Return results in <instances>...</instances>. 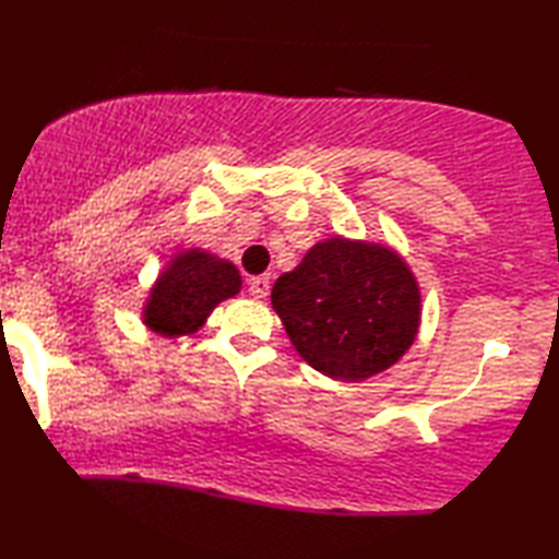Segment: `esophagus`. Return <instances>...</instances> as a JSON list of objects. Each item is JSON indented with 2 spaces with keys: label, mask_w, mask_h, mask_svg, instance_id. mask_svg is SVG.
I'll list each match as a JSON object with an SVG mask.
<instances>
[{
  "label": "esophagus",
  "mask_w": 559,
  "mask_h": 559,
  "mask_svg": "<svg viewBox=\"0 0 559 559\" xmlns=\"http://www.w3.org/2000/svg\"><path fill=\"white\" fill-rule=\"evenodd\" d=\"M250 295L258 297V299H264L270 295V277L267 274H260V277H250Z\"/></svg>",
  "instance_id": "obj_1"
}]
</instances>
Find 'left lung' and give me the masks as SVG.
I'll return each mask as SVG.
<instances>
[{"mask_svg": "<svg viewBox=\"0 0 559 559\" xmlns=\"http://www.w3.org/2000/svg\"><path fill=\"white\" fill-rule=\"evenodd\" d=\"M272 307L311 368L358 383L390 368L419 329V287L383 245L331 238L272 287Z\"/></svg>", "mask_w": 559, "mask_h": 559, "instance_id": "8db88e82", "label": "left lung"}]
</instances>
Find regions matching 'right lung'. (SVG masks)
Here are the masks:
<instances>
[{"label":"right lung","mask_w":559,"mask_h":559,"mask_svg":"<svg viewBox=\"0 0 559 559\" xmlns=\"http://www.w3.org/2000/svg\"><path fill=\"white\" fill-rule=\"evenodd\" d=\"M240 272L228 260L209 252H179L152 289L144 324L162 336L193 334L223 299L240 292Z\"/></svg>","instance_id":"obj_1"}]
</instances>
